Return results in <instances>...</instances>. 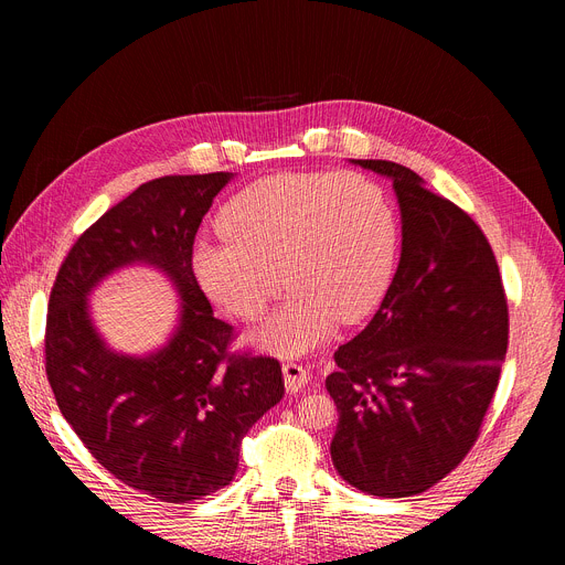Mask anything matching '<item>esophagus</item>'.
<instances>
[{
	"label": "esophagus",
	"instance_id": "obj_1",
	"mask_svg": "<svg viewBox=\"0 0 565 565\" xmlns=\"http://www.w3.org/2000/svg\"><path fill=\"white\" fill-rule=\"evenodd\" d=\"M282 375H285V386H287L289 394L302 392V388H306V384L310 382V373L302 369L300 364H296V362L282 364Z\"/></svg>",
	"mask_w": 565,
	"mask_h": 565
}]
</instances>
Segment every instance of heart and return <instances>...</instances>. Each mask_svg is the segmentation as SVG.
<instances>
[{
	"label": "heart",
	"mask_w": 565,
	"mask_h": 565,
	"mask_svg": "<svg viewBox=\"0 0 565 565\" xmlns=\"http://www.w3.org/2000/svg\"><path fill=\"white\" fill-rule=\"evenodd\" d=\"M224 235L201 239V289L244 319L263 317L291 287L257 341L280 355L323 343L337 326L369 319L392 287L401 224L384 188L360 171H282L237 192L220 212Z\"/></svg>",
	"instance_id": "heart-1"
}]
</instances>
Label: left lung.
Returning a JSON list of instances; mask_svg holds the SVG:
<instances>
[{"label":"left lung","instance_id":"1","mask_svg":"<svg viewBox=\"0 0 565 565\" xmlns=\"http://www.w3.org/2000/svg\"><path fill=\"white\" fill-rule=\"evenodd\" d=\"M355 162L394 181L403 253L380 310L326 377L339 412L330 455L351 487L407 498L441 482L480 437L507 355V294L468 212L409 167Z\"/></svg>","mask_w":565,"mask_h":565}]
</instances>
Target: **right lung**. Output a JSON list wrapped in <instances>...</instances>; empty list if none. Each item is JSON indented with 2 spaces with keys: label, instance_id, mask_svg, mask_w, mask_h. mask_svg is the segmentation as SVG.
<instances>
[{
  "label": "right lung",
  "instance_id": "add662e5",
  "mask_svg": "<svg viewBox=\"0 0 565 565\" xmlns=\"http://www.w3.org/2000/svg\"><path fill=\"white\" fill-rule=\"evenodd\" d=\"M228 171L140 185L85 231L50 294L45 369L58 409L119 482L183 504L228 487L244 434L285 394L280 362L231 353L235 328L212 315L192 269L194 237ZM134 262L178 285L182 323L149 359L113 354L87 315V294Z\"/></svg>",
  "mask_w": 565,
  "mask_h": 565
}]
</instances>
